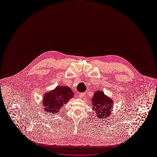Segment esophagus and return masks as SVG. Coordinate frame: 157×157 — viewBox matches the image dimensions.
Segmentation results:
<instances>
[{
    "mask_svg": "<svg viewBox=\"0 0 157 157\" xmlns=\"http://www.w3.org/2000/svg\"><path fill=\"white\" fill-rule=\"evenodd\" d=\"M85 93H80L79 94V97L80 98H83L84 96H85Z\"/></svg>",
    "mask_w": 157,
    "mask_h": 157,
    "instance_id": "34e87169",
    "label": "esophagus"
}]
</instances>
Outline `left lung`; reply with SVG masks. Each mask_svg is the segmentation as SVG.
I'll return each mask as SVG.
<instances>
[{"label":"left lung","instance_id":"left-lung-1","mask_svg":"<svg viewBox=\"0 0 157 157\" xmlns=\"http://www.w3.org/2000/svg\"><path fill=\"white\" fill-rule=\"evenodd\" d=\"M91 101L97 117L101 119L108 118L113 108V100L105 96L102 91L98 90L94 93Z\"/></svg>","mask_w":157,"mask_h":157}]
</instances>
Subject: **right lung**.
Wrapping results in <instances>:
<instances>
[{
	"mask_svg": "<svg viewBox=\"0 0 157 157\" xmlns=\"http://www.w3.org/2000/svg\"><path fill=\"white\" fill-rule=\"evenodd\" d=\"M74 94L67 86H58L44 95L42 104L48 113H57L61 107L73 98Z\"/></svg>",
	"mask_w": 157,
	"mask_h": 157,
	"instance_id": "obj_1",
	"label": "right lung"
}]
</instances>
